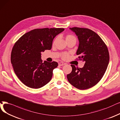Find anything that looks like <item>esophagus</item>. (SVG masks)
<instances>
[{
  "instance_id": "obj_1",
  "label": "esophagus",
  "mask_w": 120,
  "mask_h": 120,
  "mask_svg": "<svg viewBox=\"0 0 120 120\" xmlns=\"http://www.w3.org/2000/svg\"><path fill=\"white\" fill-rule=\"evenodd\" d=\"M65 63H61V62H60V63H59V65H60V66H63V65H65Z\"/></svg>"
}]
</instances>
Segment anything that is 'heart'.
I'll list each match as a JSON object with an SVG mask.
<instances>
[{"mask_svg":"<svg viewBox=\"0 0 120 120\" xmlns=\"http://www.w3.org/2000/svg\"><path fill=\"white\" fill-rule=\"evenodd\" d=\"M56 40H57V38H56V39L55 40V41H54L53 44H55V43H56ZM65 40H66V41L67 42H68L69 41L73 40H76V38L73 35H72V34H68V35H67L66 36V37H65ZM61 57H62V59H63L65 60V59L68 58V53H66V52H64V53H63V54H62Z\"/></svg>","mask_w":120,"mask_h":120,"instance_id":"obj_1","label":"heart"}]
</instances>
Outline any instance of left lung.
<instances>
[{"label": "left lung", "mask_w": 120, "mask_h": 120, "mask_svg": "<svg viewBox=\"0 0 120 120\" xmlns=\"http://www.w3.org/2000/svg\"><path fill=\"white\" fill-rule=\"evenodd\" d=\"M70 29L78 36L79 44L76 54L79 60L85 61L82 68L71 65V72L67 75L68 82L79 90L94 87L101 79L109 61L107 46L94 31L86 28L74 27Z\"/></svg>", "instance_id": "left-lung-1"}]
</instances>
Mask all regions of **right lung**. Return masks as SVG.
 I'll use <instances>...</instances> for the list:
<instances>
[{
    "label": "right lung",
    "instance_id": "1",
    "mask_svg": "<svg viewBox=\"0 0 120 120\" xmlns=\"http://www.w3.org/2000/svg\"><path fill=\"white\" fill-rule=\"evenodd\" d=\"M64 30L62 28L33 30L21 36L14 44L11 61L15 74L21 82L33 89L43 87L51 80L56 61L41 59V52L51 50L54 38Z\"/></svg>",
    "mask_w": 120,
    "mask_h": 120
}]
</instances>
